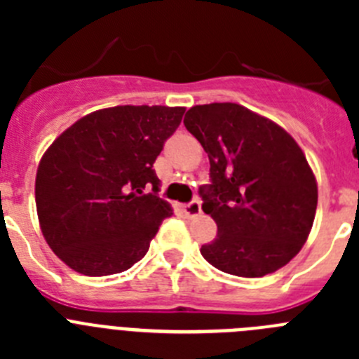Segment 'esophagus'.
I'll return each mask as SVG.
<instances>
[{"label":"esophagus","instance_id":"esophagus-1","mask_svg":"<svg viewBox=\"0 0 359 359\" xmlns=\"http://www.w3.org/2000/svg\"><path fill=\"white\" fill-rule=\"evenodd\" d=\"M183 212H185V215H190V217L201 214V203H199V199H192L190 203H185L183 205Z\"/></svg>","mask_w":359,"mask_h":359}]
</instances>
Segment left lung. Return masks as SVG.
<instances>
[{
    "instance_id": "obj_1",
    "label": "left lung",
    "mask_w": 359,
    "mask_h": 359,
    "mask_svg": "<svg viewBox=\"0 0 359 359\" xmlns=\"http://www.w3.org/2000/svg\"><path fill=\"white\" fill-rule=\"evenodd\" d=\"M187 131L210 160L199 187L217 236L201 255L237 277L273 273L300 252L315 221L318 189L302 149L280 126L239 104L187 111Z\"/></svg>"
}]
</instances>
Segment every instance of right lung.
Instances as JSON below:
<instances>
[{
    "label": "right lung",
    "mask_w": 359,
    "mask_h": 359,
    "mask_svg": "<svg viewBox=\"0 0 359 359\" xmlns=\"http://www.w3.org/2000/svg\"><path fill=\"white\" fill-rule=\"evenodd\" d=\"M185 107L116 106L66 129L39 163L41 230L62 262L88 277L126 271L144 259L169 203L152 165ZM153 187V192L148 189Z\"/></svg>",
    "instance_id": "add662e5"
}]
</instances>
